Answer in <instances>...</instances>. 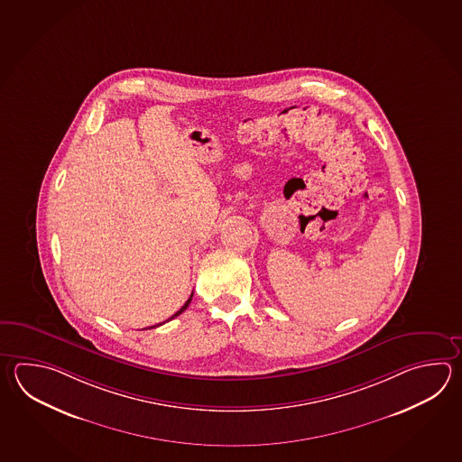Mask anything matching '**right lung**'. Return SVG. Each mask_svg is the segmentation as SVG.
<instances>
[{"mask_svg": "<svg viewBox=\"0 0 462 462\" xmlns=\"http://www.w3.org/2000/svg\"><path fill=\"white\" fill-rule=\"evenodd\" d=\"M190 301H192V294H190V298H189L188 301L184 302V306L180 308V311L176 312V314H172V316H171L170 319L168 320L174 319V318H178V316H180V312L186 311V310H188L189 304H190ZM161 324H164V322H161ZM161 324H158V326H161ZM158 326H152V328H158Z\"/></svg>", "mask_w": 462, "mask_h": 462, "instance_id": "obj_1", "label": "right lung"}]
</instances>
